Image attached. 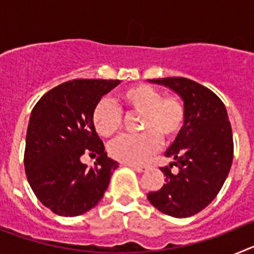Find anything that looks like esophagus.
<instances>
[{
  "instance_id": "esophagus-1",
  "label": "esophagus",
  "mask_w": 254,
  "mask_h": 254,
  "mask_svg": "<svg viewBox=\"0 0 254 254\" xmlns=\"http://www.w3.org/2000/svg\"><path fill=\"white\" fill-rule=\"evenodd\" d=\"M127 167H129L131 169L136 170V172H138V173H142L147 169L146 167H142V165H131V164H127Z\"/></svg>"
}]
</instances>
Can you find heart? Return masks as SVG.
Instances as JSON below:
<instances>
[{"mask_svg":"<svg viewBox=\"0 0 254 254\" xmlns=\"http://www.w3.org/2000/svg\"><path fill=\"white\" fill-rule=\"evenodd\" d=\"M116 105L103 99L94 107L91 121L102 137H112L120 131L123 117L140 114L137 134H126L114 141L109 152L116 160L131 165L146 163L160 146L161 140L170 142L181 133L186 121V108L178 96L161 95L150 85L126 87L116 98Z\"/></svg>","mask_w":254,"mask_h":254,"instance_id":"1","label":"heart"}]
</instances>
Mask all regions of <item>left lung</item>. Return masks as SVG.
<instances>
[{
  "instance_id": "8db88e82",
  "label": "left lung",
  "mask_w": 254,
  "mask_h": 254,
  "mask_svg": "<svg viewBox=\"0 0 254 254\" xmlns=\"http://www.w3.org/2000/svg\"><path fill=\"white\" fill-rule=\"evenodd\" d=\"M150 81L179 94L185 102L186 121L165 152L174 159L169 167L160 168L165 183L149 192L147 199L169 216H192L217 196L232 168L234 142L228 112L214 91L193 80L165 77Z\"/></svg>"
}]
</instances>
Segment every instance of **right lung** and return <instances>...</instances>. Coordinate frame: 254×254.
Listing matches in <instances>:
<instances>
[{"mask_svg": "<svg viewBox=\"0 0 254 254\" xmlns=\"http://www.w3.org/2000/svg\"><path fill=\"white\" fill-rule=\"evenodd\" d=\"M120 80L76 78L53 87L34 105L26 131L24 165L37 198L60 216H78L98 205L118 163L108 158L91 114ZM84 153L98 156L91 168Z\"/></svg>", "mask_w": 254, "mask_h": 254, "instance_id": "add662e5", "label": "right lung"}]
</instances>
